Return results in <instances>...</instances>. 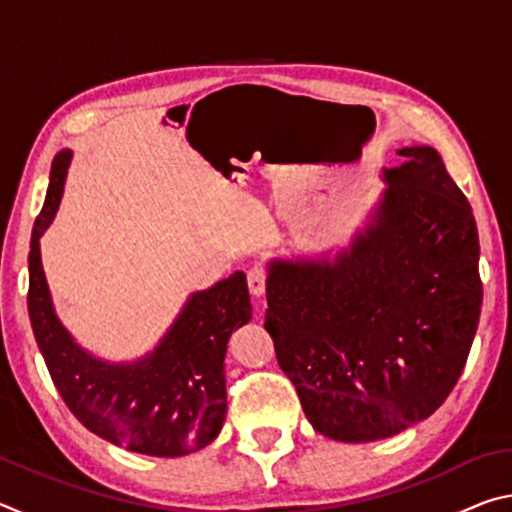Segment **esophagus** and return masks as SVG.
Here are the masks:
<instances>
[{
    "mask_svg": "<svg viewBox=\"0 0 512 512\" xmlns=\"http://www.w3.org/2000/svg\"><path fill=\"white\" fill-rule=\"evenodd\" d=\"M266 268L264 266H253L248 271V289L253 293V298H262L266 291Z\"/></svg>",
    "mask_w": 512,
    "mask_h": 512,
    "instance_id": "1",
    "label": "esophagus"
}]
</instances>
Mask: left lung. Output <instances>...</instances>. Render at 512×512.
I'll use <instances>...</instances> for the list:
<instances>
[{
  "mask_svg": "<svg viewBox=\"0 0 512 512\" xmlns=\"http://www.w3.org/2000/svg\"><path fill=\"white\" fill-rule=\"evenodd\" d=\"M368 225L334 257L271 259L266 332L318 433L370 443L452 393L479 325V232L433 146H404Z\"/></svg>",
  "mask_w": 512,
  "mask_h": 512,
  "instance_id": "obj_1",
  "label": "left lung"
}]
</instances>
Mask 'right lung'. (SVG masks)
<instances>
[{"label": "right lung", "mask_w": 512, "mask_h": 512, "mask_svg": "<svg viewBox=\"0 0 512 512\" xmlns=\"http://www.w3.org/2000/svg\"><path fill=\"white\" fill-rule=\"evenodd\" d=\"M72 151L51 164L49 189L33 225L29 253V318L69 411L112 445L149 456H187L219 436L225 411V350L250 320L246 273L237 271L187 298L151 352L112 363L81 348L56 316L40 259V237L58 212Z\"/></svg>", "instance_id": "add662e5"}]
</instances>
